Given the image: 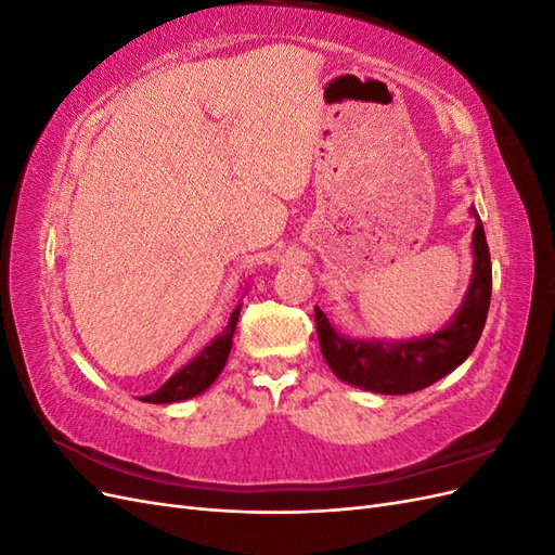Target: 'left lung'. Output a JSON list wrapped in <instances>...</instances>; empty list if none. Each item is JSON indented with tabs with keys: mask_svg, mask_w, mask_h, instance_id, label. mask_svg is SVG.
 <instances>
[{
	"mask_svg": "<svg viewBox=\"0 0 555 555\" xmlns=\"http://www.w3.org/2000/svg\"><path fill=\"white\" fill-rule=\"evenodd\" d=\"M469 212L475 217L473 280L459 312L442 331L400 343L351 340L335 331L326 314L314 308L319 347L335 377L373 393L402 396L426 389L473 354L489 314L493 273L483 224L475 206Z\"/></svg>",
	"mask_w": 555,
	"mask_h": 555,
	"instance_id": "left-lung-1",
	"label": "left lung"
}]
</instances>
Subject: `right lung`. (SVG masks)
<instances>
[{
	"instance_id": "1",
	"label": "right lung",
	"mask_w": 555,
	"mask_h": 555,
	"mask_svg": "<svg viewBox=\"0 0 555 555\" xmlns=\"http://www.w3.org/2000/svg\"><path fill=\"white\" fill-rule=\"evenodd\" d=\"M238 314H241V304L231 312L229 324L222 335H217L208 347L201 349V354H196L188 365H182L180 371L171 379H166L155 393L143 396L141 400L155 402V405H169V402H180V400L204 393L217 379V375L222 373V367L229 359V351L233 345V331H236V324H238Z\"/></svg>"
}]
</instances>
